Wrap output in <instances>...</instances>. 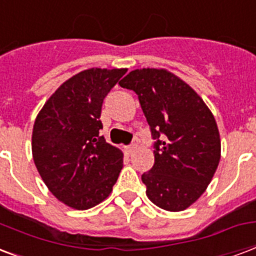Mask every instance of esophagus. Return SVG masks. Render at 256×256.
Segmentation results:
<instances>
[{"label": "esophagus", "mask_w": 256, "mask_h": 256, "mask_svg": "<svg viewBox=\"0 0 256 256\" xmlns=\"http://www.w3.org/2000/svg\"><path fill=\"white\" fill-rule=\"evenodd\" d=\"M136 142H134V144H132V145H128V146H126V153L128 154H132V152H134V150L136 149Z\"/></svg>", "instance_id": "obj_1"}]
</instances>
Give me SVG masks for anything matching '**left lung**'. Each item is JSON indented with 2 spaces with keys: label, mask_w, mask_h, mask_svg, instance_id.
<instances>
[{
  "label": "left lung",
  "mask_w": 256,
  "mask_h": 256,
  "mask_svg": "<svg viewBox=\"0 0 256 256\" xmlns=\"http://www.w3.org/2000/svg\"><path fill=\"white\" fill-rule=\"evenodd\" d=\"M120 84L138 95L157 140L153 168L142 174L146 196L165 210H186L206 192L222 156L212 111L188 83L164 68L134 70Z\"/></svg>",
  "instance_id": "obj_1"
}]
</instances>
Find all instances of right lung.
<instances>
[{"label":"right lung","mask_w":256,"mask_h":256,"mask_svg":"<svg viewBox=\"0 0 256 256\" xmlns=\"http://www.w3.org/2000/svg\"><path fill=\"white\" fill-rule=\"evenodd\" d=\"M126 68H88L66 80L37 114L32 156L58 202L84 210L106 200L124 166V153L99 136L103 99Z\"/></svg>","instance_id":"1"}]
</instances>
